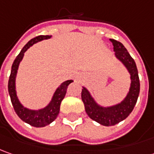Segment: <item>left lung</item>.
Listing matches in <instances>:
<instances>
[{"mask_svg":"<svg viewBox=\"0 0 154 154\" xmlns=\"http://www.w3.org/2000/svg\"><path fill=\"white\" fill-rule=\"evenodd\" d=\"M110 41L113 45L116 57L125 65L130 73L131 85L126 98L120 104L111 107L98 106L87 88H82V100L88 116L104 126H112L125 119L133 111L140 93V80L135 60L120 42L114 39H110Z\"/></svg>","mask_w":154,"mask_h":154,"instance_id":"8db88e82","label":"left lung"}]
</instances>
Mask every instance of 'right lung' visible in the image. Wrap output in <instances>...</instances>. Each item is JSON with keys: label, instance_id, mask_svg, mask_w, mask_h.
<instances>
[{"label": "right lung", "instance_id": "add662e5", "mask_svg": "<svg viewBox=\"0 0 154 154\" xmlns=\"http://www.w3.org/2000/svg\"><path fill=\"white\" fill-rule=\"evenodd\" d=\"M50 37L51 35H38L29 41L25 44V46L22 48V50L20 51L19 55L14 60V64L12 66L11 74L8 80V92H9V95H10L11 101H12L15 112L24 122L37 128L48 125L56 119L57 116L60 112L61 101L65 98V95L66 94L67 88L73 81L68 80L63 82L60 86L57 88L51 102L47 107L38 110V111H32V110H29L24 107L19 101L17 94H16V90H15V78H16V74L19 68V63L24 57V52L35 42L43 40V39H48Z\"/></svg>", "mask_w": 154, "mask_h": 154}]
</instances>
